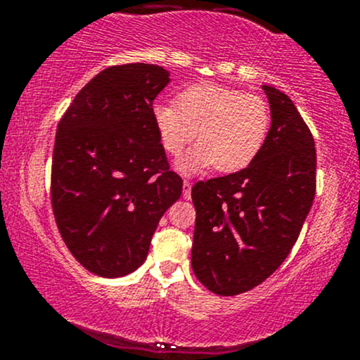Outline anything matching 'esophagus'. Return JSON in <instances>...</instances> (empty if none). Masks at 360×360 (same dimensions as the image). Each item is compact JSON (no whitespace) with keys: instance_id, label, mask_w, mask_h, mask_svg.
<instances>
[{"instance_id":"34e87169","label":"esophagus","mask_w":360,"mask_h":360,"mask_svg":"<svg viewBox=\"0 0 360 360\" xmlns=\"http://www.w3.org/2000/svg\"><path fill=\"white\" fill-rule=\"evenodd\" d=\"M183 196L184 200H191V183L189 181H184L183 183Z\"/></svg>"}]
</instances>
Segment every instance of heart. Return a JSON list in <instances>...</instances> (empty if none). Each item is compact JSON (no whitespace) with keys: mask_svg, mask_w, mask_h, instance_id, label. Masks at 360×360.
Wrapping results in <instances>:
<instances>
[{"mask_svg":"<svg viewBox=\"0 0 360 360\" xmlns=\"http://www.w3.org/2000/svg\"><path fill=\"white\" fill-rule=\"evenodd\" d=\"M152 117L164 150L172 157L183 154L198 131L200 146L179 164L183 172L214 166L232 174L249 167L271 128V111L262 98L212 82L183 89L177 105L157 103Z\"/></svg>","mask_w":360,"mask_h":360,"instance_id":"1","label":"heart"}]
</instances>
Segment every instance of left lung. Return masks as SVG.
I'll use <instances>...</instances> for the list:
<instances>
[{
    "label": "left lung",
    "instance_id": "8db88e82",
    "mask_svg": "<svg viewBox=\"0 0 360 360\" xmlns=\"http://www.w3.org/2000/svg\"><path fill=\"white\" fill-rule=\"evenodd\" d=\"M271 128L257 159L233 174L200 181L191 198L196 223L191 266L220 296L259 286L298 240L316 189V148L295 103L262 86Z\"/></svg>",
    "mask_w": 360,
    "mask_h": 360
}]
</instances>
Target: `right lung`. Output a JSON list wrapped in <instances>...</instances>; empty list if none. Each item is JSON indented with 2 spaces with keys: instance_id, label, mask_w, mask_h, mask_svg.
Returning <instances> with one entry per match:
<instances>
[{
  "instance_id": "right-lung-1",
  "label": "right lung",
  "mask_w": 360,
  "mask_h": 360,
  "mask_svg": "<svg viewBox=\"0 0 360 360\" xmlns=\"http://www.w3.org/2000/svg\"><path fill=\"white\" fill-rule=\"evenodd\" d=\"M169 81L160 65H111L76 94L57 125L53 217L77 262L101 278L142 266L159 220L183 193L152 117Z\"/></svg>"
}]
</instances>
